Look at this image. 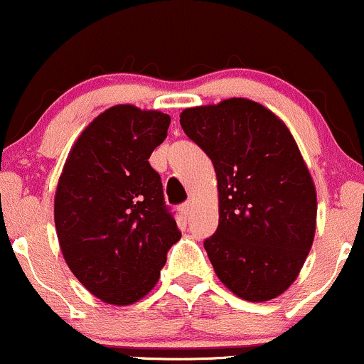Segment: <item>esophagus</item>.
Segmentation results:
<instances>
[{
	"label": "esophagus",
	"instance_id": "esophagus-1",
	"mask_svg": "<svg viewBox=\"0 0 364 364\" xmlns=\"http://www.w3.org/2000/svg\"><path fill=\"white\" fill-rule=\"evenodd\" d=\"M193 201H187V203H183L182 205V213L183 215H191V212H193Z\"/></svg>",
	"mask_w": 364,
	"mask_h": 364
}]
</instances>
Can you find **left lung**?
<instances>
[{"label": "left lung", "mask_w": 364, "mask_h": 364, "mask_svg": "<svg viewBox=\"0 0 364 364\" xmlns=\"http://www.w3.org/2000/svg\"><path fill=\"white\" fill-rule=\"evenodd\" d=\"M181 124L217 175L218 228L205 241L215 274L248 302L276 299L299 277L318 213L314 181L291 132L241 97L183 109Z\"/></svg>", "instance_id": "8db88e82"}]
</instances>
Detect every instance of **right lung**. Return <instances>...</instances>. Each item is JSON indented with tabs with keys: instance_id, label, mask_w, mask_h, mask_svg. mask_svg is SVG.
Returning <instances> with one entry per match:
<instances>
[{
	"instance_id": "add662e5",
	"label": "right lung",
	"mask_w": 364,
	"mask_h": 364,
	"mask_svg": "<svg viewBox=\"0 0 364 364\" xmlns=\"http://www.w3.org/2000/svg\"><path fill=\"white\" fill-rule=\"evenodd\" d=\"M168 127L161 111L112 105L81 132L58 177L53 217L62 255L80 283L111 306L144 299L182 236L149 165Z\"/></svg>"
}]
</instances>
